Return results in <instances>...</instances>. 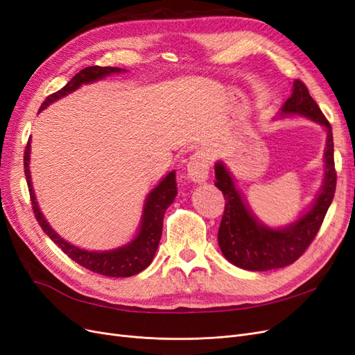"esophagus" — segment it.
Listing matches in <instances>:
<instances>
[{"instance_id":"obj_1","label":"esophagus","mask_w":355,"mask_h":355,"mask_svg":"<svg viewBox=\"0 0 355 355\" xmlns=\"http://www.w3.org/2000/svg\"><path fill=\"white\" fill-rule=\"evenodd\" d=\"M209 168H210V163L207 155L198 151L196 154H192L188 164H187V170H188V178L192 182H204L209 178Z\"/></svg>"}]
</instances>
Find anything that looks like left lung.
Returning a JSON list of instances; mask_svg holds the SVG:
<instances>
[{
	"label": "left lung",
	"instance_id": "obj_1",
	"mask_svg": "<svg viewBox=\"0 0 355 355\" xmlns=\"http://www.w3.org/2000/svg\"><path fill=\"white\" fill-rule=\"evenodd\" d=\"M300 114L320 123L327 130L326 144V176L324 185L313 207L306 214L284 230L262 227L252 216L249 209L234 185L230 171L222 163L214 166V185L225 197V210L218 232L219 247L227 259L247 271H270L284 268L297 261L315 239L326 213L335 197L336 170L333 159L331 125L317 102L311 98L306 85L295 80L293 93L282 108V115Z\"/></svg>",
	"mask_w": 355,
	"mask_h": 355
}]
</instances>
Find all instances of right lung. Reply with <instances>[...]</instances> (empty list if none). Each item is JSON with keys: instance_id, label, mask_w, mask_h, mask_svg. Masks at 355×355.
I'll use <instances>...</instances> for the list:
<instances>
[{"instance_id": "right-lung-1", "label": "right lung", "mask_w": 355, "mask_h": 355, "mask_svg": "<svg viewBox=\"0 0 355 355\" xmlns=\"http://www.w3.org/2000/svg\"><path fill=\"white\" fill-rule=\"evenodd\" d=\"M120 68H112V67H89L81 69L75 77L62 87L59 92L47 96L46 101L42 102L40 111H42L47 106L55 102L68 93L77 90L81 84L92 83L99 78H103L105 75L121 72ZM29 149H31V139L26 144L25 148V155H24V167H25V176L28 182V189L32 201V210H34V216L40 227L42 228L50 240L60 247L62 252L68 254V257L78 265L84 266L85 270L92 272L101 274L105 277H132L137 272L144 271L145 268L153 262L154 254L157 252V247L161 239V231H163V218L167 207L173 202L178 188H176V175L175 171H170V173L159 182V185L151 191V194L148 196L145 210H144V218H142V227L136 239L124 247H120L116 250L110 252H87L78 249L69 243H67L63 239L50 228V225L46 222L44 216H42L38 204L35 201L34 189H32V182H31V173H29Z\"/></svg>"}]
</instances>
